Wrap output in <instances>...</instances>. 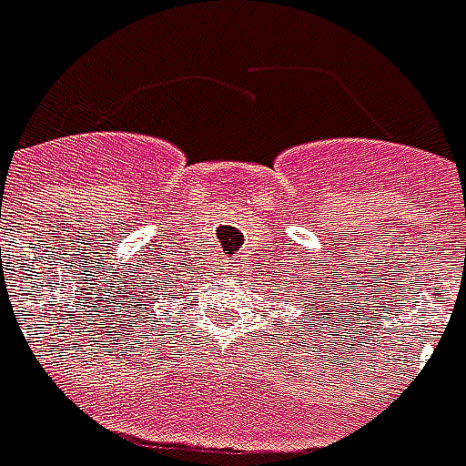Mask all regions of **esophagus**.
Wrapping results in <instances>:
<instances>
[{
  "label": "esophagus",
  "instance_id": "34e87169",
  "mask_svg": "<svg viewBox=\"0 0 466 466\" xmlns=\"http://www.w3.org/2000/svg\"><path fill=\"white\" fill-rule=\"evenodd\" d=\"M242 257H232V259H229V267H227V269H229V272H239V269H242Z\"/></svg>",
  "mask_w": 466,
  "mask_h": 466
}]
</instances>
